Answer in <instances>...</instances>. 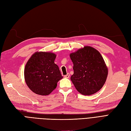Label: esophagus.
Instances as JSON below:
<instances>
[{
	"label": "esophagus",
	"instance_id": "obj_1",
	"mask_svg": "<svg viewBox=\"0 0 131 131\" xmlns=\"http://www.w3.org/2000/svg\"><path fill=\"white\" fill-rule=\"evenodd\" d=\"M69 77H70V74L69 73H67V75H64V78H69Z\"/></svg>",
	"mask_w": 131,
	"mask_h": 131
}]
</instances>
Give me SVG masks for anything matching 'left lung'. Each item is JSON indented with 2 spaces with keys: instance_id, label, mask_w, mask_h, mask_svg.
Wrapping results in <instances>:
<instances>
[{
  "instance_id": "1",
  "label": "left lung",
  "mask_w": 131,
  "mask_h": 131,
  "mask_svg": "<svg viewBox=\"0 0 131 131\" xmlns=\"http://www.w3.org/2000/svg\"><path fill=\"white\" fill-rule=\"evenodd\" d=\"M74 74L70 78L79 93L90 96L97 92L104 85L108 69L100 52L85 46L70 54Z\"/></svg>"
}]
</instances>
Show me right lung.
Here are the masks:
<instances>
[{"label": "right lung", "instance_id": "add662e5", "mask_svg": "<svg viewBox=\"0 0 131 131\" xmlns=\"http://www.w3.org/2000/svg\"><path fill=\"white\" fill-rule=\"evenodd\" d=\"M56 54L51 52H36L27 62L25 80L29 89L41 96L50 94L63 77L54 63Z\"/></svg>", "mask_w": 131, "mask_h": 131}]
</instances>
